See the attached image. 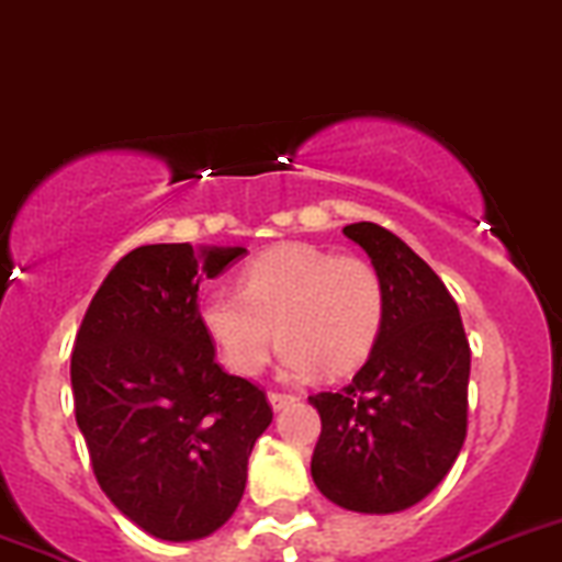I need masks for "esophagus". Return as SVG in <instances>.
<instances>
[{
	"instance_id": "obj_1",
	"label": "esophagus",
	"mask_w": 562,
	"mask_h": 562,
	"mask_svg": "<svg viewBox=\"0 0 562 562\" xmlns=\"http://www.w3.org/2000/svg\"><path fill=\"white\" fill-rule=\"evenodd\" d=\"M269 402L274 411H282V407H288L291 402H296V394H285V391H269Z\"/></svg>"
}]
</instances>
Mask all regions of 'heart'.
I'll list each match as a JSON object with an SVG mask.
<instances>
[{
	"mask_svg": "<svg viewBox=\"0 0 562 562\" xmlns=\"http://www.w3.org/2000/svg\"><path fill=\"white\" fill-rule=\"evenodd\" d=\"M198 321L236 375H258L280 334L285 372L342 378L359 370L381 339L386 285L361 255L291 241L249 260L239 291H209Z\"/></svg>",
	"mask_w": 562,
	"mask_h": 562,
	"instance_id": "b5f03b06",
	"label": "heart"
}]
</instances>
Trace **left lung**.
<instances>
[{
    "label": "left lung",
    "mask_w": 562,
    "mask_h": 562,
    "mask_svg": "<svg viewBox=\"0 0 562 562\" xmlns=\"http://www.w3.org/2000/svg\"><path fill=\"white\" fill-rule=\"evenodd\" d=\"M386 285L375 350L339 391L310 402L321 413L313 481L337 506L394 514L429 495L468 435L470 345L443 280L400 236L375 223L345 225Z\"/></svg>",
    "instance_id": "1"
}]
</instances>
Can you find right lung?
<instances>
[{"mask_svg":"<svg viewBox=\"0 0 562 562\" xmlns=\"http://www.w3.org/2000/svg\"><path fill=\"white\" fill-rule=\"evenodd\" d=\"M245 247L146 245L94 293L70 359L76 422L113 506L162 541H192L239 506L266 394L223 372L198 321V285Z\"/></svg>","mask_w":562,"mask_h":562,"instance_id":"add662e5","label":"right lung"}]
</instances>
